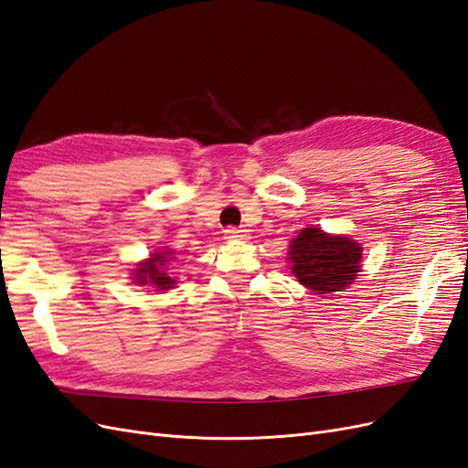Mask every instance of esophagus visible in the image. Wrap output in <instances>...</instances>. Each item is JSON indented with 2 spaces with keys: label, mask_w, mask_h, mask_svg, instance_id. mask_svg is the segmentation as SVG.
I'll list each match as a JSON object with an SVG mask.
<instances>
[{
  "label": "esophagus",
  "mask_w": 468,
  "mask_h": 468,
  "mask_svg": "<svg viewBox=\"0 0 468 468\" xmlns=\"http://www.w3.org/2000/svg\"><path fill=\"white\" fill-rule=\"evenodd\" d=\"M224 234L229 239H248L250 238V234L246 230H239V229H226Z\"/></svg>",
  "instance_id": "34e87169"
}]
</instances>
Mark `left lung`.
Wrapping results in <instances>:
<instances>
[{
	"label": "left lung",
	"instance_id": "1",
	"mask_svg": "<svg viewBox=\"0 0 468 468\" xmlns=\"http://www.w3.org/2000/svg\"><path fill=\"white\" fill-rule=\"evenodd\" d=\"M363 248L347 236H332L320 229H304L291 246L287 260L301 285L316 294H334L349 287L361 271Z\"/></svg>",
	"mask_w": 468,
	"mask_h": 468
}]
</instances>
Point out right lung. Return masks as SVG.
Segmentation results:
<instances>
[{
    "label": "right lung",
    "instance_id": "add662e5",
    "mask_svg": "<svg viewBox=\"0 0 468 468\" xmlns=\"http://www.w3.org/2000/svg\"><path fill=\"white\" fill-rule=\"evenodd\" d=\"M174 251L172 250H162V251H154L150 253V258L144 260L143 263H138L136 269H133V281L134 285H150L155 291H169L176 285V277L172 273H167L165 263L169 260H174Z\"/></svg>",
    "mask_w": 468,
    "mask_h": 468
}]
</instances>
